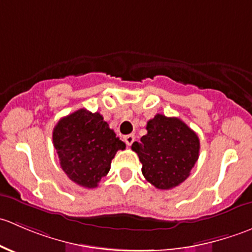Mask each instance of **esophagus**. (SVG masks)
<instances>
[{"label": "esophagus", "instance_id": "34e87169", "mask_svg": "<svg viewBox=\"0 0 252 252\" xmlns=\"http://www.w3.org/2000/svg\"><path fill=\"white\" fill-rule=\"evenodd\" d=\"M134 140H135V136H134V134H129V135L124 136V142H126L128 146H131V144H133Z\"/></svg>", "mask_w": 252, "mask_h": 252}]
</instances>
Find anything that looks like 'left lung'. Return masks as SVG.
Instances as JSON below:
<instances>
[{"mask_svg":"<svg viewBox=\"0 0 252 252\" xmlns=\"http://www.w3.org/2000/svg\"><path fill=\"white\" fill-rule=\"evenodd\" d=\"M146 130L140 141L131 145L142 174L157 189H173L189 177L199 158V136L179 118L163 114L150 119Z\"/></svg>","mask_w":252,"mask_h":252,"instance_id":"obj_1","label":"left lung"}]
</instances>
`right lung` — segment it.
Here are the masks:
<instances>
[{"label":"right lung","instance_id":"right-lung-1","mask_svg":"<svg viewBox=\"0 0 252 252\" xmlns=\"http://www.w3.org/2000/svg\"><path fill=\"white\" fill-rule=\"evenodd\" d=\"M52 139L67 177L89 189L97 187L110 172L117 151L126 149L103 117L85 108L61 118L53 128Z\"/></svg>","mask_w":252,"mask_h":252}]
</instances>
